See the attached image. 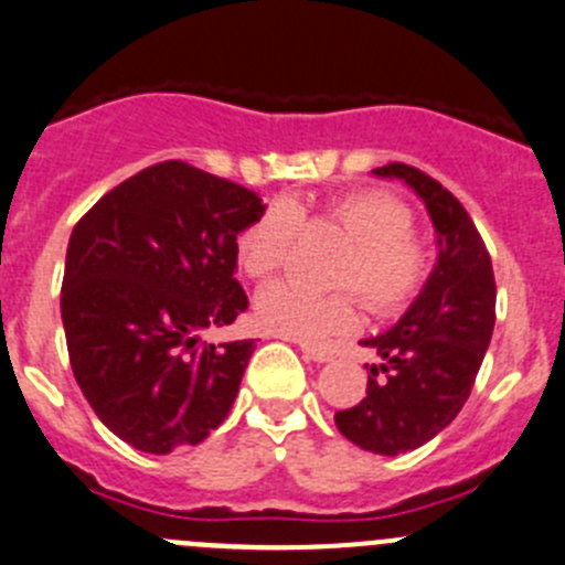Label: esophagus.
<instances>
[{
  "mask_svg": "<svg viewBox=\"0 0 565 565\" xmlns=\"http://www.w3.org/2000/svg\"><path fill=\"white\" fill-rule=\"evenodd\" d=\"M300 350H303L306 359L317 361V364H326V361H331V359H333V350H331V348H320V344L300 342Z\"/></svg>",
  "mask_w": 565,
  "mask_h": 565,
  "instance_id": "obj_1",
  "label": "esophagus"
}]
</instances>
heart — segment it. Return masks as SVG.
<instances>
[{
    "instance_id": "1",
    "label": "heart",
    "mask_w": 565,
    "mask_h": 565,
    "mask_svg": "<svg viewBox=\"0 0 565 565\" xmlns=\"http://www.w3.org/2000/svg\"><path fill=\"white\" fill-rule=\"evenodd\" d=\"M320 217L333 223L350 239L337 284L355 287L377 315H392L422 292L434 267L430 248L411 234L414 217L408 206L381 190H350L328 195L320 204L276 201L237 237V265L245 276L267 278L284 265L300 221ZM256 322L278 337L320 342L350 331L359 306L350 289L317 292L292 278H281L256 295Z\"/></svg>"
}]
</instances>
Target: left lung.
<instances>
[{
    "label": "left lung",
    "instance_id": "1",
    "mask_svg": "<svg viewBox=\"0 0 565 565\" xmlns=\"http://www.w3.org/2000/svg\"><path fill=\"white\" fill-rule=\"evenodd\" d=\"M372 173L399 179L419 195L439 256L408 311L361 342L381 364L370 366L364 399L337 411L333 422L361 450L399 456L439 436L469 399L494 333L497 284L483 237L450 190L403 162Z\"/></svg>",
    "mask_w": 565,
    "mask_h": 565
}]
</instances>
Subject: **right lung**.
<instances>
[{"label": "right lung", "instance_id": "1", "mask_svg": "<svg viewBox=\"0 0 565 565\" xmlns=\"http://www.w3.org/2000/svg\"><path fill=\"white\" fill-rule=\"evenodd\" d=\"M262 212L243 184L168 160L102 195L71 232L60 292L71 370L135 450L199 445L232 411L254 339L201 333L248 309L237 234Z\"/></svg>", "mask_w": 565, "mask_h": 565}]
</instances>
